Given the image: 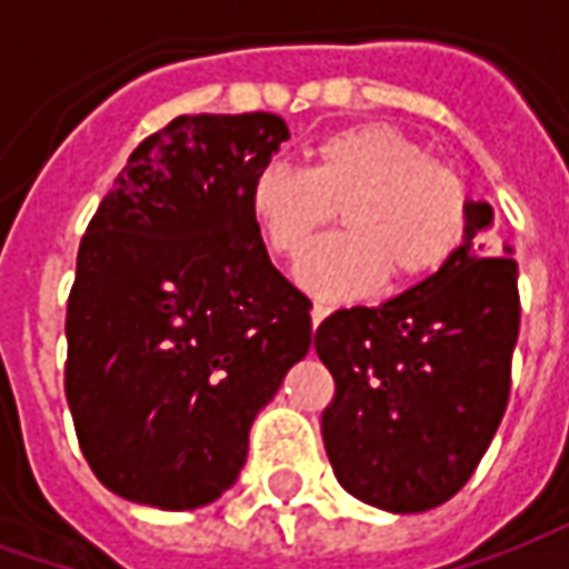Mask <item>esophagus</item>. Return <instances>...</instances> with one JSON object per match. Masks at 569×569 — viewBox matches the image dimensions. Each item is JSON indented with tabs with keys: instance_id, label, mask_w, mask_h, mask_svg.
I'll return each instance as SVG.
<instances>
[{
	"instance_id": "34e87169",
	"label": "esophagus",
	"mask_w": 569,
	"mask_h": 569,
	"mask_svg": "<svg viewBox=\"0 0 569 569\" xmlns=\"http://www.w3.org/2000/svg\"><path fill=\"white\" fill-rule=\"evenodd\" d=\"M329 305H322V301H313V308H310V322H313V329H317V326H320L322 320H326V317H329Z\"/></svg>"
}]
</instances>
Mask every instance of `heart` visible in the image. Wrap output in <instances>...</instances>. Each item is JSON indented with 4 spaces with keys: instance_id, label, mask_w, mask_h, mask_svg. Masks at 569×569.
I'll list each match as a JSON object with an SVG mask.
<instances>
[{
    "instance_id": "obj_1",
    "label": "heart",
    "mask_w": 569,
    "mask_h": 569,
    "mask_svg": "<svg viewBox=\"0 0 569 569\" xmlns=\"http://www.w3.org/2000/svg\"><path fill=\"white\" fill-rule=\"evenodd\" d=\"M341 210L345 234L298 261V283L329 301L366 296L393 277L418 283L463 243L469 198L453 167L387 124L320 140L308 170L268 163L252 176L249 212L280 259H298Z\"/></svg>"
}]
</instances>
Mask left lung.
<instances>
[{"instance_id": "obj_1", "label": "left lung", "mask_w": 569, "mask_h": 569, "mask_svg": "<svg viewBox=\"0 0 569 569\" xmlns=\"http://www.w3.org/2000/svg\"><path fill=\"white\" fill-rule=\"evenodd\" d=\"M493 210L469 200L463 243L423 283L378 308L335 310L313 347L332 371L322 441L357 500L411 515L448 502L488 451L512 387L518 264L478 234Z\"/></svg>"}]
</instances>
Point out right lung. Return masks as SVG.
Segmentation results:
<instances>
[{
    "instance_id": "add662e5",
    "label": "right lung",
    "mask_w": 569,
    "mask_h": 569,
    "mask_svg": "<svg viewBox=\"0 0 569 569\" xmlns=\"http://www.w3.org/2000/svg\"><path fill=\"white\" fill-rule=\"evenodd\" d=\"M286 140L271 112L173 118L81 237L67 402L93 476L124 500L182 512L222 497L252 420L308 353V296L249 212L252 176Z\"/></svg>"
}]
</instances>
